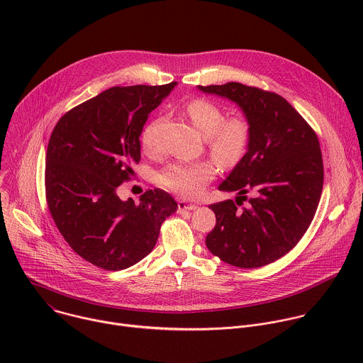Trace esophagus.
I'll return each instance as SVG.
<instances>
[{
  "label": "esophagus",
  "mask_w": 363,
  "mask_h": 363,
  "mask_svg": "<svg viewBox=\"0 0 363 363\" xmlns=\"http://www.w3.org/2000/svg\"><path fill=\"white\" fill-rule=\"evenodd\" d=\"M198 205L192 203V202H186V201H178V211L184 213V211H192L196 210Z\"/></svg>",
  "instance_id": "esophagus-1"
}]
</instances>
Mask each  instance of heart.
Wrapping results in <instances>:
<instances>
[{
	"label": "heart",
	"instance_id": "1",
	"mask_svg": "<svg viewBox=\"0 0 363 363\" xmlns=\"http://www.w3.org/2000/svg\"><path fill=\"white\" fill-rule=\"evenodd\" d=\"M186 113L195 129L206 138L210 153L221 167H234L242 158L250 140V125L242 116L225 119L220 106L203 99L189 101ZM142 145L146 149L153 147V125L143 132ZM216 174L217 169L210 161L175 162L158 175V182L175 194L192 198L202 192Z\"/></svg>",
	"mask_w": 363,
	"mask_h": 363
}]
</instances>
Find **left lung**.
<instances>
[{
    "label": "left lung",
    "instance_id": "8db88e82",
    "mask_svg": "<svg viewBox=\"0 0 363 363\" xmlns=\"http://www.w3.org/2000/svg\"><path fill=\"white\" fill-rule=\"evenodd\" d=\"M198 89L237 103L250 125L245 155L218 186L235 191V202L210 205L217 224L205 244L231 266L263 267L287 254L316 214L323 189L318 135L277 93L237 82ZM242 200L249 203L238 209Z\"/></svg>",
    "mask_w": 363,
    "mask_h": 363
}]
</instances>
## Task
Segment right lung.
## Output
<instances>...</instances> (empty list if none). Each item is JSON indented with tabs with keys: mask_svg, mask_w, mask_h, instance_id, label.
Masks as SVG:
<instances>
[{
	"mask_svg": "<svg viewBox=\"0 0 363 363\" xmlns=\"http://www.w3.org/2000/svg\"><path fill=\"white\" fill-rule=\"evenodd\" d=\"M177 86L111 87L73 108L51 132L45 155V199L60 234L86 262L103 270L128 269L157 244L178 203L162 189L138 203L118 188L140 161L149 113Z\"/></svg>",
	"mask_w": 363,
	"mask_h": 363,
	"instance_id": "add662e5",
	"label": "right lung"
}]
</instances>
